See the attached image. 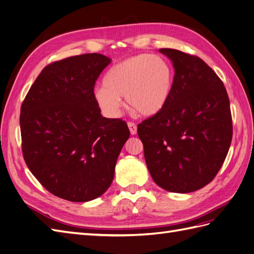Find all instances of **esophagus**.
Masks as SVG:
<instances>
[{"mask_svg": "<svg viewBox=\"0 0 254 254\" xmlns=\"http://www.w3.org/2000/svg\"><path fill=\"white\" fill-rule=\"evenodd\" d=\"M128 127H129V130H130V133H131L132 135L136 134V131H137V127L135 124H133V123L129 122L128 123Z\"/></svg>", "mask_w": 254, "mask_h": 254, "instance_id": "1", "label": "esophagus"}]
</instances>
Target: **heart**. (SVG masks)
<instances>
[{
  "mask_svg": "<svg viewBox=\"0 0 254 254\" xmlns=\"http://www.w3.org/2000/svg\"><path fill=\"white\" fill-rule=\"evenodd\" d=\"M173 71L158 55L140 54L113 65L104 78V87L94 91L97 106L108 118H118L123 107L150 118L162 110L171 95Z\"/></svg>",
  "mask_w": 254,
  "mask_h": 254,
  "instance_id": "heart-1",
  "label": "heart"
}]
</instances>
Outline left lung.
I'll return each mask as SVG.
<instances>
[{
	"label": "left lung",
	"instance_id": "8db88e82",
	"mask_svg": "<svg viewBox=\"0 0 254 254\" xmlns=\"http://www.w3.org/2000/svg\"><path fill=\"white\" fill-rule=\"evenodd\" d=\"M171 95L158 114L137 125L144 157L160 188L186 194L216 176L232 140L230 102L224 83L204 61L173 49Z\"/></svg>",
	"mask_w": 254,
	"mask_h": 254
}]
</instances>
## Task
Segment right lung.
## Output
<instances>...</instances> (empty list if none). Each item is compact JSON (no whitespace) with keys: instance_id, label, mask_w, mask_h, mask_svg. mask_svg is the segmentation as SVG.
Instances as JSON below:
<instances>
[{"instance_id":"1","label":"right lung","mask_w":254,"mask_h":254,"mask_svg":"<svg viewBox=\"0 0 254 254\" xmlns=\"http://www.w3.org/2000/svg\"><path fill=\"white\" fill-rule=\"evenodd\" d=\"M111 63L102 54L56 61L38 76L21 107L22 151L50 193L73 202L102 196L130 135L126 122L106 119L94 84Z\"/></svg>"}]
</instances>
